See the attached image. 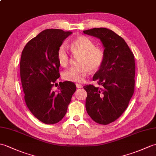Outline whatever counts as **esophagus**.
<instances>
[{"label":"esophagus","instance_id":"obj_1","mask_svg":"<svg viewBox=\"0 0 156 156\" xmlns=\"http://www.w3.org/2000/svg\"><path fill=\"white\" fill-rule=\"evenodd\" d=\"M76 87H77L78 88H82V87H83V86L82 84H76Z\"/></svg>","mask_w":156,"mask_h":156}]
</instances>
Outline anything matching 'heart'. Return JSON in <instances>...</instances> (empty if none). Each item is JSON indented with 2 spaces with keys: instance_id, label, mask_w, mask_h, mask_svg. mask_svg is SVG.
I'll return each mask as SVG.
<instances>
[{
  "instance_id": "obj_1",
  "label": "heart",
  "mask_w": 156,
  "mask_h": 156,
  "mask_svg": "<svg viewBox=\"0 0 156 156\" xmlns=\"http://www.w3.org/2000/svg\"><path fill=\"white\" fill-rule=\"evenodd\" d=\"M70 50L74 56H79L77 66L72 67L63 73L64 80L74 82H82L89 71L98 70L104 62V52L102 49L95 46L92 40L85 36H80L72 41ZM57 58L62 66H66L69 62V55L66 46L62 45L58 50Z\"/></svg>"
}]
</instances>
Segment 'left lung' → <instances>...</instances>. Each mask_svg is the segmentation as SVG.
Listing matches in <instances>:
<instances>
[{
  "instance_id": "obj_1",
  "label": "left lung",
  "mask_w": 156,
  "mask_h": 156,
  "mask_svg": "<svg viewBox=\"0 0 156 156\" xmlns=\"http://www.w3.org/2000/svg\"><path fill=\"white\" fill-rule=\"evenodd\" d=\"M83 32L100 40L105 55L102 66L93 77L101 88L84 86L86 109L94 121L107 125L121 116L134 92V56L124 40L110 29L94 28Z\"/></svg>"
}]
</instances>
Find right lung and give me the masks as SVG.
<instances>
[{"instance_id":"obj_1","label":"right lung","mask_w":156,"mask_h":156,"mask_svg":"<svg viewBox=\"0 0 156 156\" xmlns=\"http://www.w3.org/2000/svg\"><path fill=\"white\" fill-rule=\"evenodd\" d=\"M71 34L46 29L31 39L22 52L20 73L25 102L31 113L46 124H56L64 118L76 90L70 81L59 82L57 92L52 90L60 77L58 50Z\"/></svg>"}]
</instances>
